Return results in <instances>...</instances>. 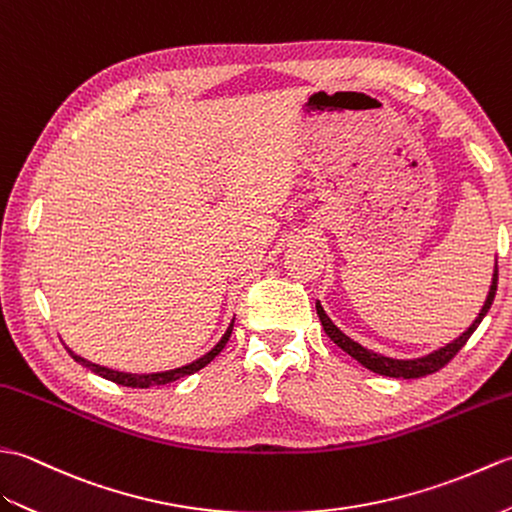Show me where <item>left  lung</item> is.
<instances>
[{"label":"left lung","instance_id":"8db88e82","mask_svg":"<svg viewBox=\"0 0 512 512\" xmlns=\"http://www.w3.org/2000/svg\"><path fill=\"white\" fill-rule=\"evenodd\" d=\"M495 291H497V260H495V274H493V282H491V291H488V298L482 306L480 315L475 317V322L464 331L458 339H453L451 344H447L445 348H438L436 352H431L427 357H420V359H390V357H383L377 355V352H372L368 348L359 346L357 342H352L348 335H344L339 328L331 322V317H328L322 309V304L317 302L315 309H317V317H320V322L324 326L326 335L333 339V342L342 348L344 352L352 359H357L363 368H368L377 374H383V377H394V379H418V377H425V374H434L440 368H445L447 363L458 355L460 348L469 342V337L473 335L475 328L480 326V322L484 320V315L491 309V304L495 300Z\"/></svg>","mask_w":512,"mask_h":512}]
</instances>
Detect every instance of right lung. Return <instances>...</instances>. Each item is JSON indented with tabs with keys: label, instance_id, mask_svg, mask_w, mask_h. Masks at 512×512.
I'll list each match as a JSON object with an SVG mask.
<instances>
[{
	"label": "right lung",
	"instance_id": "obj_1",
	"mask_svg": "<svg viewBox=\"0 0 512 512\" xmlns=\"http://www.w3.org/2000/svg\"><path fill=\"white\" fill-rule=\"evenodd\" d=\"M232 328H234V322H232L230 328H227V331H225L221 342H219L217 346H214V348L208 352V355H203L201 359L188 363V366H184V368L168 370V372H155V374H127V372H116V370L96 366V363L74 355V352H72L70 348H67V352H70V355H72L78 363H83L85 368H89L92 372L100 374V377H105V379H109V381H113V383H118V385H127V388H144V390H146V388H153V385H166V383H173V381H177V379H184V377H188V374H195V372H199L201 368H206L208 363H210L214 357H217L219 352L225 348V344L230 342Z\"/></svg>",
	"mask_w": 512,
	"mask_h": 512
}]
</instances>
